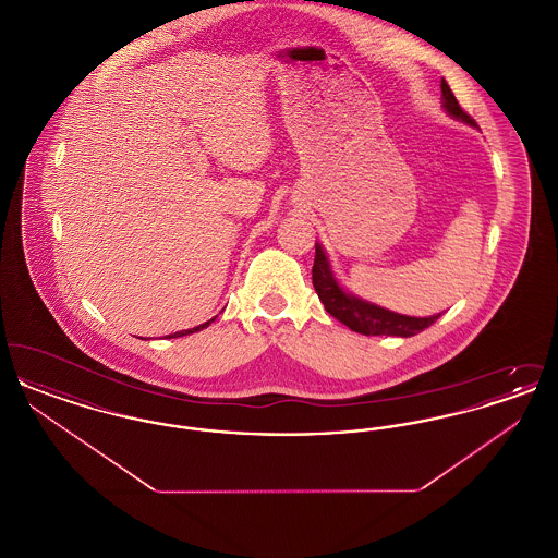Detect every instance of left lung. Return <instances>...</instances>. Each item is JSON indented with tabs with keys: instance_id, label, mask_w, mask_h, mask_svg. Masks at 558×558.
<instances>
[{
	"instance_id": "8db88e82",
	"label": "left lung",
	"mask_w": 558,
	"mask_h": 558,
	"mask_svg": "<svg viewBox=\"0 0 558 558\" xmlns=\"http://www.w3.org/2000/svg\"><path fill=\"white\" fill-rule=\"evenodd\" d=\"M441 96H444V108L450 112L451 117L469 123V125H477L475 119L458 105L450 85L446 80H441ZM312 280H314V289L318 292L319 301L324 303L326 312L330 316L343 322L347 328H351L353 332L366 335V337H378V335H387V337H414L418 332H423L430 324H435L441 314L430 316V318H412V316H401L396 312L383 310L378 305L366 303L357 296L347 294L339 282L335 280L328 259L322 251V246L316 244V259L312 267Z\"/></svg>"
}]
</instances>
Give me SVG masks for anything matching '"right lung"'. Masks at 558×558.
<instances>
[{
    "instance_id": "add662e5",
    "label": "right lung",
    "mask_w": 558,
    "mask_h": 558,
    "mask_svg": "<svg viewBox=\"0 0 558 558\" xmlns=\"http://www.w3.org/2000/svg\"><path fill=\"white\" fill-rule=\"evenodd\" d=\"M213 319L209 322H205V324H201V326H196V328H190V330H182V332H175V335H169V339H175V337H184V335H192V332H198V330H203V328H207L209 324H211Z\"/></svg>"
}]
</instances>
